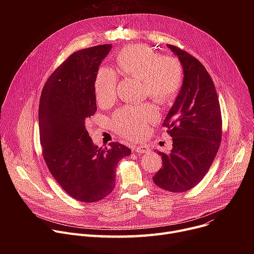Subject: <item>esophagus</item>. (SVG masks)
Returning <instances> with one entry per match:
<instances>
[{
    "instance_id": "34e87169",
    "label": "esophagus",
    "mask_w": 254,
    "mask_h": 254,
    "mask_svg": "<svg viewBox=\"0 0 254 254\" xmlns=\"http://www.w3.org/2000/svg\"><path fill=\"white\" fill-rule=\"evenodd\" d=\"M133 150L137 154H147L150 152L149 148H147L146 146H136L133 148Z\"/></svg>"
}]
</instances>
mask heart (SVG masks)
<instances>
[{
  "instance_id": "1",
  "label": "heart",
  "mask_w": 254,
  "mask_h": 254,
  "mask_svg": "<svg viewBox=\"0 0 254 254\" xmlns=\"http://www.w3.org/2000/svg\"><path fill=\"white\" fill-rule=\"evenodd\" d=\"M115 59L122 73L140 77L144 94L160 103L173 100L184 81L181 61L172 55H159L144 45H128L119 50ZM96 100L101 105L111 104L118 94V74L107 66H101L94 79ZM159 119L153 104L127 105L115 113L112 125L122 136L135 139L147 132L149 126Z\"/></svg>"
}]
</instances>
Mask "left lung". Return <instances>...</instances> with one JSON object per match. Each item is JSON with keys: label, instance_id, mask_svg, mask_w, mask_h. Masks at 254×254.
Here are the masks:
<instances>
[{"label": "left lung", "instance_id": "obj_1", "mask_svg": "<svg viewBox=\"0 0 254 254\" xmlns=\"http://www.w3.org/2000/svg\"><path fill=\"white\" fill-rule=\"evenodd\" d=\"M168 47L183 65L184 81L163 127L173 137L163 167L153 177L160 188L181 193L200 183L220 147L222 119L218 95L204 65L188 52Z\"/></svg>", "mask_w": 254, "mask_h": 254}]
</instances>
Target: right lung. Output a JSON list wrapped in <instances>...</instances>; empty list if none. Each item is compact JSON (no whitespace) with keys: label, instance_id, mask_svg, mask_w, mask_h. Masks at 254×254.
<instances>
[{"label":"right lung","instance_id":"1","mask_svg":"<svg viewBox=\"0 0 254 254\" xmlns=\"http://www.w3.org/2000/svg\"><path fill=\"white\" fill-rule=\"evenodd\" d=\"M112 44L71 54L46 81L39 103L40 142L44 161L61 188L77 201L96 202L115 188L116 169L129 148L93 144L85 120L96 112L94 79Z\"/></svg>","mask_w":254,"mask_h":254}]
</instances>
